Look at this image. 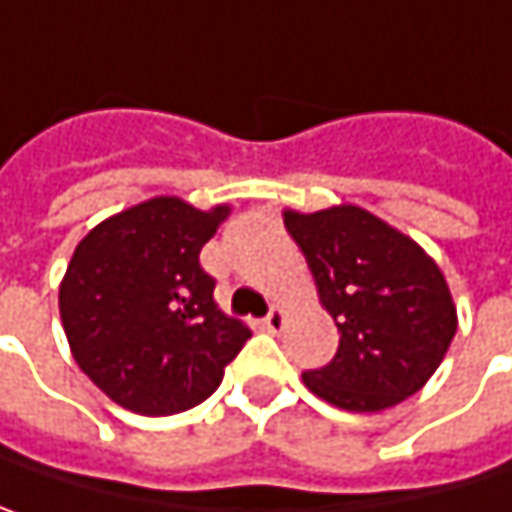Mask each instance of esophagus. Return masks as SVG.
Instances as JSON below:
<instances>
[{
  "mask_svg": "<svg viewBox=\"0 0 512 512\" xmlns=\"http://www.w3.org/2000/svg\"><path fill=\"white\" fill-rule=\"evenodd\" d=\"M284 322H287V313H284L281 307H272V310L263 316V328L272 331V334H278V331L284 328Z\"/></svg>",
  "mask_w": 512,
  "mask_h": 512,
  "instance_id": "34e87169",
  "label": "esophagus"
}]
</instances>
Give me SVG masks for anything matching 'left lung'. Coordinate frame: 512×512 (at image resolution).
I'll use <instances>...</instances> for the list:
<instances>
[{
	"label": "left lung",
	"instance_id": "1",
	"mask_svg": "<svg viewBox=\"0 0 512 512\" xmlns=\"http://www.w3.org/2000/svg\"><path fill=\"white\" fill-rule=\"evenodd\" d=\"M284 225L340 331L334 360L304 372V387L354 413H378L419 393L457 331V307L434 257L357 205L284 210Z\"/></svg>",
	"mask_w": 512,
	"mask_h": 512
}]
</instances>
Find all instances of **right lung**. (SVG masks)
<instances>
[{
    "instance_id": "right-lung-1",
    "label": "right lung",
    "mask_w": 512,
    "mask_h": 512,
    "mask_svg": "<svg viewBox=\"0 0 512 512\" xmlns=\"http://www.w3.org/2000/svg\"><path fill=\"white\" fill-rule=\"evenodd\" d=\"M228 213L155 196L75 246L61 322L81 372L119 407L172 416L202 404L252 337L213 302L216 281L199 263Z\"/></svg>"
}]
</instances>
